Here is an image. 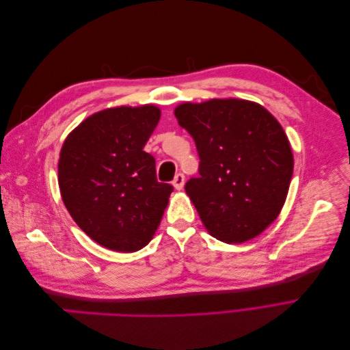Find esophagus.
I'll return each mask as SVG.
<instances>
[{"label": "esophagus", "instance_id": "esophagus-1", "mask_svg": "<svg viewBox=\"0 0 350 350\" xmlns=\"http://www.w3.org/2000/svg\"><path fill=\"white\" fill-rule=\"evenodd\" d=\"M184 183H185V176L183 175V174H178L176 176H175V179H174V187L176 188V189H183L184 188Z\"/></svg>", "mask_w": 350, "mask_h": 350}]
</instances>
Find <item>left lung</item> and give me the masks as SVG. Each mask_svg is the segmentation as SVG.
Listing matches in <instances>:
<instances>
[{
	"label": "left lung",
	"mask_w": 350,
	"mask_h": 350,
	"mask_svg": "<svg viewBox=\"0 0 350 350\" xmlns=\"http://www.w3.org/2000/svg\"><path fill=\"white\" fill-rule=\"evenodd\" d=\"M175 116L197 146L200 176L185 191L208 234L226 243L258 237L279 216L293 174L279 121L243 99L185 102Z\"/></svg>",
	"instance_id": "1"
}]
</instances>
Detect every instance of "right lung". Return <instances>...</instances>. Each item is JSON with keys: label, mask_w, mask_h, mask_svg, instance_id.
<instances>
[{"label": "right lung", "mask_w": 350, "mask_h": 350, "mask_svg": "<svg viewBox=\"0 0 350 350\" xmlns=\"http://www.w3.org/2000/svg\"><path fill=\"white\" fill-rule=\"evenodd\" d=\"M159 120L153 105L103 109L61 147L62 201L79 228L105 248L139 251L161 224L174 187L157 183L154 157L143 150Z\"/></svg>", "instance_id": "obj_1"}]
</instances>
